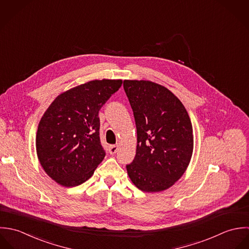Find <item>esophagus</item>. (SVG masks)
I'll return each mask as SVG.
<instances>
[{"label": "esophagus", "instance_id": "obj_1", "mask_svg": "<svg viewBox=\"0 0 249 249\" xmlns=\"http://www.w3.org/2000/svg\"><path fill=\"white\" fill-rule=\"evenodd\" d=\"M118 145L117 144H114V145H110L109 147H108V152H109V154H115L117 151H118Z\"/></svg>", "mask_w": 249, "mask_h": 249}]
</instances>
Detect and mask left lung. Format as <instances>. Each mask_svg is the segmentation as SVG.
I'll use <instances>...</instances> for the list:
<instances>
[{"mask_svg": "<svg viewBox=\"0 0 249 249\" xmlns=\"http://www.w3.org/2000/svg\"><path fill=\"white\" fill-rule=\"evenodd\" d=\"M138 144L134 160L126 165L134 185L158 193L174 185L185 173L193 155V126L182 102L166 88L150 81L125 80Z\"/></svg>", "mask_w": 249, "mask_h": 249, "instance_id": "obj_1", "label": "left lung"}]
</instances>
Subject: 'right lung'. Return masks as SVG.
Returning <instances> with one entry per match:
<instances>
[{
  "mask_svg": "<svg viewBox=\"0 0 249 249\" xmlns=\"http://www.w3.org/2000/svg\"><path fill=\"white\" fill-rule=\"evenodd\" d=\"M122 80H94L53 101L40 119L36 153L53 180L76 187L89 180L106 152L100 142V108L121 87Z\"/></svg>",
  "mask_w": 249,
  "mask_h": 249,
  "instance_id": "right-lung-1",
  "label": "right lung"
}]
</instances>
